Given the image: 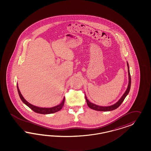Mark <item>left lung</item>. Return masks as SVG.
Masks as SVG:
<instances>
[{
  "label": "left lung",
  "mask_w": 151,
  "mask_h": 151,
  "mask_svg": "<svg viewBox=\"0 0 151 151\" xmlns=\"http://www.w3.org/2000/svg\"><path fill=\"white\" fill-rule=\"evenodd\" d=\"M127 65L128 67V85L126 91L124 93V95L121 97V99L119 100L116 104H114L112 105L109 106H98L95 105L93 103L90 102L89 101L87 100L86 96H85V99L87 102V104L88 106L93 110H96V111H110L112 110H115L117 108H118L119 106L121 105V104L123 102L124 99L128 95L130 88H131V75H130V73H129V65L128 63L127 62Z\"/></svg>",
  "instance_id": "1"
}]
</instances>
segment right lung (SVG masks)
<instances>
[{
  "label": "right lung",
  "instance_id": "add662e5",
  "mask_svg": "<svg viewBox=\"0 0 151 151\" xmlns=\"http://www.w3.org/2000/svg\"><path fill=\"white\" fill-rule=\"evenodd\" d=\"M17 89H18V91L19 95L20 96V99L23 101V103L25 104L27 106H28L30 109H31L32 111H34L35 112L37 113V114H53V113H55L56 112H58L64 106V102H65V97L63 99V100L60 105L56 106L54 107H51V108H42V107H37L36 106L32 105L30 104V103H29L27 101L25 100V99L23 97V96H22L21 92L19 89L18 84H17Z\"/></svg>",
  "mask_w": 151,
  "mask_h": 151
}]
</instances>
